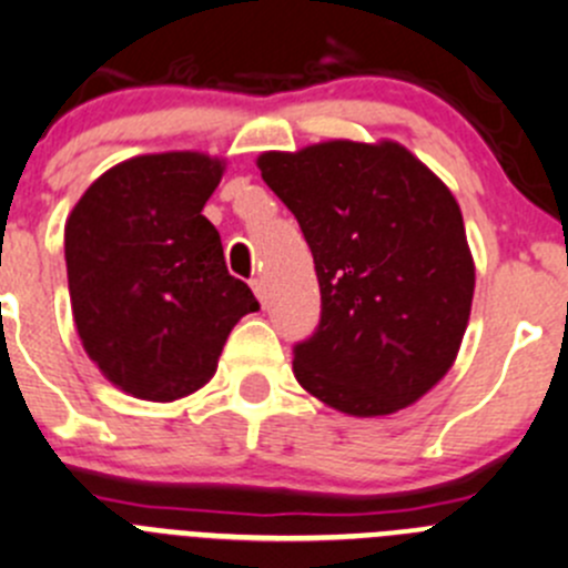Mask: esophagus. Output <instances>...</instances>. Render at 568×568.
Wrapping results in <instances>:
<instances>
[{
	"label": "esophagus",
	"instance_id": "1",
	"mask_svg": "<svg viewBox=\"0 0 568 568\" xmlns=\"http://www.w3.org/2000/svg\"><path fill=\"white\" fill-rule=\"evenodd\" d=\"M251 287H253V293H256V298L264 304V301H267V284H264V278H253Z\"/></svg>",
	"mask_w": 568,
	"mask_h": 568
}]
</instances>
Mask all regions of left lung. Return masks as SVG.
Instances as JSON below:
<instances>
[{
	"instance_id": "obj_1",
	"label": "left lung",
	"mask_w": 568,
	"mask_h": 568,
	"mask_svg": "<svg viewBox=\"0 0 568 568\" xmlns=\"http://www.w3.org/2000/svg\"><path fill=\"white\" fill-rule=\"evenodd\" d=\"M295 214L321 284V326L295 345L298 385L354 418L409 407L455 365L474 256L449 186L398 142L310 144L256 159Z\"/></svg>"
}]
</instances>
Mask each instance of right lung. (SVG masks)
<instances>
[{
    "label": "right lung",
    "mask_w": 568,
    "mask_h": 568,
    "mask_svg": "<svg viewBox=\"0 0 568 568\" xmlns=\"http://www.w3.org/2000/svg\"><path fill=\"white\" fill-rule=\"evenodd\" d=\"M223 172V159L194 150L136 155L102 172L67 220L80 343L111 385L144 402L200 390L231 328L258 310L203 217Z\"/></svg>",
    "instance_id": "right-lung-1"
}]
</instances>
